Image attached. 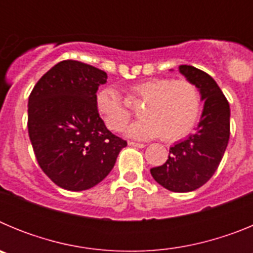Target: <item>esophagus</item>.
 <instances>
[{"label":"esophagus","instance_id":"1","mask_svg":"<svg viewBox=\"0 0 253 253\" xmlns=\"http://www.w3.org/2000/svg\"><path fill=\"white\" fill-rule=\"evenodd\" d=\"M129 146L131 147H137V148H143V147L146 146V144H143V143H137V142H131V140H129L128 142Z\"/></svg>","mask_w":253,"mask_h":253}]
</instances>
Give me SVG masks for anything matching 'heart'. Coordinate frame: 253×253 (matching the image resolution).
<instances>
[{"label": "heart", "mask_w": 253, "mask_h": 253, "mask_svg": "<svg viewBox=\"0 0 253 253\" xmlns=\"http://www.w3.org/2000/svg\"><path fill=\"white\" fill-rule=\"evenodd\" d=\"M130 97L144 101L138 122L125 129V135L146 140L161 135L166 142L181 139L194 128L200 113V95L193 82L187 80L149 78L130 88ZM96 109L110 130L120 131L128 123L126 110L119 92L104 87L95 97Z\"/></svg>", "instance_id": "1"}]
</instances>
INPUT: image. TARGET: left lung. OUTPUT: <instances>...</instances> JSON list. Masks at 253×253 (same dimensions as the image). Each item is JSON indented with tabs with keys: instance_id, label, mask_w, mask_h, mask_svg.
I'll return each instance as SVG.
<instances>
[{
	"instance_id": "obj_1",
	"label": "left lung",
	"mask_w": 253,
	"mask_h": 253,
	"mask_svg": "<svg viewBox=\"0 0 253 253\" xmlns=\"http://www.w3.org/2000/svg\"><path fill=\"white\" fill-rule=\"evenodd\" d=\"M178 71L195 84L204 109L195 133L175 143L169 148V160L151 169V175L169 191L189 193L203 186L218 169L229 140L231 109L208 73L186 64L178 67Z\"/></svg>"
}]
</instances>
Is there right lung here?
Returning <instances> with one entry per match:
<instances>
[{
    "label": "right lung",
    "instance_id": "1",
    "mask_svg": "<svg viewBox=\"0 0 253 253\" xmlns=\"http://www.w3.org/2000/svg\"><path fill=\"white\" fill-rule=\"evenodd\" d=\"M106 72L78 60L51 67L28 104V129L40 169L55 185L82 191L101 182L126 142L105 126L96 92Z\"/></svg>",
    "mask_w": 253,
    "mask_h": 253
}]
</instances>
